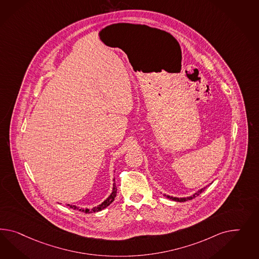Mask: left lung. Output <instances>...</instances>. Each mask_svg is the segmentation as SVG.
<instances>
[{
  "instance_id": "1",
  "label": "left lung",
  "mask_w": 259,
  "mask_h": 259,
  "mask_svg": "<svg viewBox=\"0 0 259 259\" xmlns=\"http://www.w3.org/2000/svg\"><path fill=\"white\" fill-rule=\"evenodd\" d=\"M204 189H205V188L199 189L193 195L189 196V197H185V198H177V197H172V196L166 195V194H164V196H166L167 198L172 200V201H175V202H186V201H189V200H191V199L195 198L196 196H198L201 192H203V190H204Z\"/></svg>"
}]
</instances>
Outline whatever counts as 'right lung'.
<instances>
[{"label": "right lung", "instance_id": "add662e5", "mask_svg": "<svg viewBox=\"0 0 259 259\" xmlns=\"http://www.w3.org/2000/svg\"><path fill=\"white\" fill-rule=\"evenodd\" d=\"M117 195V188H116V185H115V179H114V184H113V189H112L111 194L108 196V198L104 201L101 204H99L97 206L89 209V208H83V207H79L76 205H72V204H67L68 206H70V208H73V209L79 210V211H82L84 213H95V212H99L101 210L104 209L105 207H107L110 203L115 200V197Z\"/></svg>", "mask_w": 259, "mask_h": 259}]
</instances>
